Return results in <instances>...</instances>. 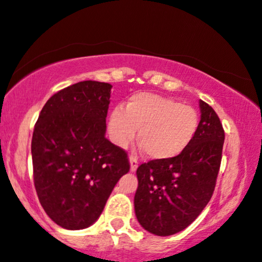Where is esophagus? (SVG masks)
<instances>
[{"label":"esophagus","mask_w":262,"mask_h":262,"mask_svg":"<svg viewBox=\"0 0 262 262\" xmlns=\"http://www.w3.org/2000/svg\"><path fill=\"white\" fill-rule=\"evenodd\" d=\"M129 162H130V171H135L138 169V164H139V161H138L137 156L130 155V158H129Z\"/></svg>","instance_id":"1"}]
</instances>
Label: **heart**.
<instances>
[{"label": "heart", "mask_w": 262, "mask_h": 262, "mask_svg": "<svg viewBox=\"0 0 262 262\" xmlns=\"http://www.w3.org/2000/svg\"><path fill=\"white\" fill-rule=\"evenodd\" d=\"M200 117L188 104L150 92L134 93L125 107L116 106L108 118V134L116 145L127 146L138 132L146 155L169 160L182 154L197 133Z\"/></svg>", "instance_id": "obj_1"}]
</instances>
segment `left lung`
<instances>
[{
	"label": "left lung",
	"instance_id": "1",
	"mask_svg": "<svg viewBox=\"0 0 262 262\" xmlns=\"http://www.w3.org/2000/svg\"><path fill=\"white\" fill-rule=\"evenodd\" d=\"M197 133L182 154L150 160L137 170L134 209L141 227L159 236L187 228L212 198L222 161L224 129L209 104L200 101Z\"/></svg>",
	"mask_w": 262,
	"mask_h": 262
}]
</instances>
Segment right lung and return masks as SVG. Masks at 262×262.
Listing matches in <instances>:
<instances>
[{
    "mask_svg": "<svg viewBox=\"0 0 262 262\" xmlns=\"http://www.w3.org/2000/svg\"><path fill=\"white\" fill-rule=\"evenodd\" d=\"M112 85L81 81L53 95L32 138L39 202L61 228L85 229L130 169L125 150L104 137Z\"/></svg>",
    "mask_w": 262,
    "mask_h": 262,
    "instance_id": "1",
    "label": "right lung"
}]
</instances>
